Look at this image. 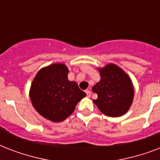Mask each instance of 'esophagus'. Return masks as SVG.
I'll return each mask as SVG.
<instances>
[{"label":"esophagus","instance_id":"esophagus-1","mask_svg":"<svg viewBox=\"0 0 160 160\" xmlns=\"http://www.w3.org/2000/svg\"><path fill=\"white\" fill-rule=\"evenodd\" d=\"M85 93H86V95H87V97H90V96H91V91H90V90H86Z\"/></svg>","mask_w":160,"mask_h":160}]
</instances>
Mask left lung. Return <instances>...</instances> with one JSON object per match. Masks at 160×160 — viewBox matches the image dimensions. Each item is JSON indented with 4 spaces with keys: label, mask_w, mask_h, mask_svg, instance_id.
Listing matches in <instances>:
<instances>
[{
    "label": "left lung",
    "mask_w": 160,
    "mask_h": 160,
    "mask_svg": "<svg viewBox=\"0 0 160 160\" xmlns=\"http://www.w3.org/2000/svg\"><path fill=\"white\" fill-rule=\"evenodd\" d=\"M100 72L101 80L92 88L98 98L93 101L107 116H121L128 111L133 101L131 80L120 68L113 64L100 69Z\"/></svg>",
    "instance_id": "1"
}]
</instances>
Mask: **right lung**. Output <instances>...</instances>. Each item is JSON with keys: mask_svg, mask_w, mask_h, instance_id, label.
<instances>
[{"mask_svg": "<svg viewBox=\"0 0 160 160\" xmlns=\"http://www.w3.org/2000/svg\"><path fill=\"white\" fill-rule=\"evenodd\" d=\"M68 68L54 64L41 69L31 84V102L46 119L60 122L72 114L78 102L86 96L74 81L68 80Z\"/></svg>", "mask_w": 160, "mask_h": 160, "instance_id": "obj_1", "label": "right lung"}]
</instances>
